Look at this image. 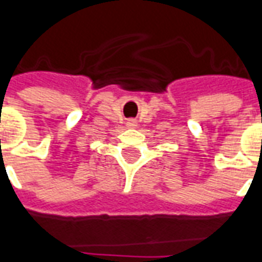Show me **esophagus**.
<instances>
[{
	"label": "esophagus",
	"instance_id": "esophagus-1",
	"mask_svg": "<svg viewBox=\"0 0 262 262\" xmlns=\"http://www.w3.org/2000/svg\"><path fill=\"white\" fill-rule=\"evenodd\" d=\"M127 126H129V127L137 126V122H136V119H129V121H127Z\"/></svg>",
	"mask_w": 262,
	"mask_h": 262
}]
</instances>
